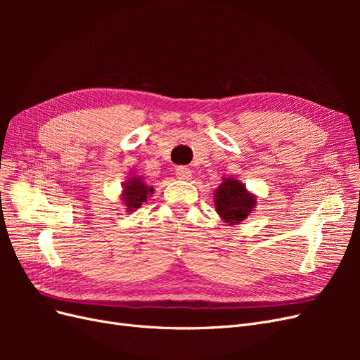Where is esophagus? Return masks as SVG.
<instances>
[{
    "instance_id": "obj_1",
    "label": "esophagus",
    "mask_w": 360,
    "mask_h": 360,
    "mask_svg": "<svg viewBox=\"0 0 360 360\" xmlns=\"http://www.w3.org/2000/svg\"><path fill=\"white\" fill-rule=\"evenodd\" d=\"M176 176L180 179V180H189L192 177V171L188 168V167H179L176 169Z\"/></svg>"
}]
</instances>
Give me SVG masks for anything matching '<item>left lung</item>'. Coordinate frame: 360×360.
<instances>
[{"label": "left lung", "instance_id": "obj_1", "mask_svg": "<svg viewBox=\"0 0 360 360\" xmlns=\"http://www.w3.org/2000/svg\"><path fill=\"white\" fill-rule=\"evenodd\" d=\"M255 195L248 192L243 183L231 177H224L214 191L216 212L230 225L243 222L255 209Z\"/></svg>", "mask_w": 360, "mask_h": 360}]
</instances>
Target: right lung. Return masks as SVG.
<instances>
[{
	"label": "right lung",
	"instance_id": "obj_1",
	"mask_svg": "<svg viewBox=\"0 0 360 360\" xmlns=\"http://www.w3.org/2000/svg\"><path fill=\"white\" fill-rule=\"evenodd\" d=\"M153 193V188H150L148 184L144 183V180L139 176H134L127 179V181L123 183V192L122 200L123 204H126L127 212H132L135 209H139L143 202L147 201V197Z\"/></svg>",
	"mask_w": 360,
	"mask_h": 360
}]
</instances>
